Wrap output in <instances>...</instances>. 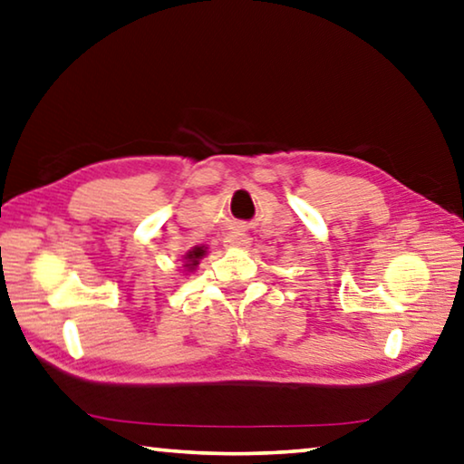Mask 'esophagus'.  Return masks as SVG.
I'll list each match as a JSON object with an SVG mask.
<instances>
[{"label": "esophagus", "mask_w": 464, "mask_h": 464, "mask_svg": "<svg viewBox=\"0 0 464 464\" xmlns=\"http://www.w3.org/2000/svg\"><path fill=\"white\" fill-rule=\"evenodd\" d=\"M251 241H254V237H251L249 233L246 231H235L231 235H227L225 237V247H231V249H247L251 246Z\"/></svg>", "instance_id": "34e87169"}]
</instances>
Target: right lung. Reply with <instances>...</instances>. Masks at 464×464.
Instances as JSON below:
<instances>
[{
	"label": "right lung",
	"instance_id": "1",
	"mask_svg": "<svg viewBox=\"0 0 464 464\" xmlns=\"http://www.w3.org/2000/svg\"><path fill=\"white\" fill-rule=\"evenodd\" d=\"M207 256V247H195L190 249L187 256H184V259H187V264H184V267L187 269H195L198 266V259H203Z\"/></svg>",
	"mask_w": 464,
	"mask_h": 464
}]
</instances>
